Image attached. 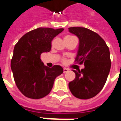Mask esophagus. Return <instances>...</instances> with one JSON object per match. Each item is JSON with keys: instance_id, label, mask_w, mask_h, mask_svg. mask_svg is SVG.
I'll use <instances>...</instances> for the list:
<instances>
[{"instance_id": "obj_1", "label": "esophagus", "mask_w": 121, "mask_h": 121, "mask_svg": "<svg viewBox=\"0 0 121 121\" xmlns=\"http://www.w3.org/2000/svg\"><path fill=\"white\" fill-rule=\"evenodd\" d=\"M69 70V69H67V68H64V69H63V72L64 73L67 72H68Z\"/></svg>"}]
</instances>
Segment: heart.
<instances>
[{"mask_svg":"<svg viewBox=\"0 0 121 121\" xmlns=\"http://www.w3.org/2000/svg\"><path fill=\"white\" fill-rule=\"evenodd\" d=\"M72 37H73L72 36H67V37H65V39H69V38H72ZM63 62H65V60H63Z\"/></svg>","mask_w":121,"mask_h":121,"instance_id":"b5f03b06","label":"heart"}]
</instances>
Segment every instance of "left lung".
Listing matches in <instances>:
<instances>
[{
    "instance_id": "obj_1",
    "label": "left lung",
    "mask_w": 121,
    "mask_h": 121,
    "mask_svg": "<svg viewBox=\"0 0 121 121\" xmlns=\"http://www.w3.org/2000/svg\"><path fill=\"white\" fill-rule=\"evenodd\" d=\"M69 31L79 40L75 61L84 65L81 70H73L75 78L69 82V89L79 99L91 98L103 89L109 74V49L98 34L86 28L70 27Z\"/></svg>"
}]
</instances>
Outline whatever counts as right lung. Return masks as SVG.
I'll return each mask as SVG.
<instances>
[{
	"instance_id": "add662e5",
	"label": "right lung",
	"mask_w": 121,
	"mask_h": 121,
	"mask_svg": "<svg viewBox=\"0 0 121 121\" xmlns=\"http://www.w3.org/2000/svg\"><path fill=\"white\" fill-rule=\"evenodd\" d=\"M63 28H38L25 34L14 46L11 67L17 88L26 97L40 99L51 91L55 79L63 72L60 65H44L42 52H49L51 41Z\"/></svg>"
}]
</instances>
